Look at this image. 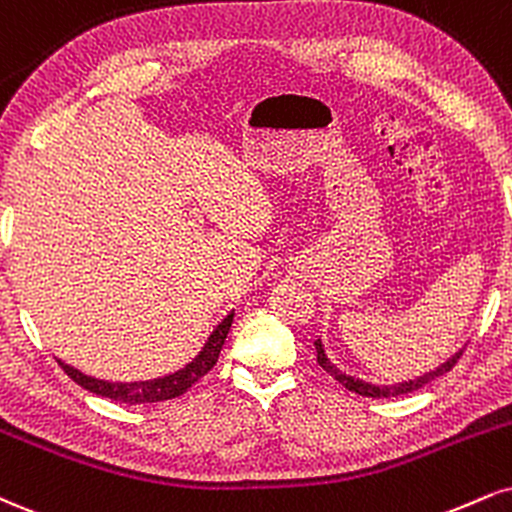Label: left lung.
Returning a JSON list of instances; mask_svg holds the SVG:
<instances>
[{"instance_id":"left-lung-1","label":"left lung","mask_w":512,"mask_h":512,"mask_svg":"<svg viewBox=\"0 0 512 512\" xmlns=\"http://www.w3.org/2000/svg\"><path fill=\"white\" fill-rule=\"evenodd\" d=\"M315 348H317V362H319V367L324 369V372H329L331 377H334L341 386H346L348 391L360 393V396H367V398H393V396H403V393H412V391L422 389V386L429 384L432 379L441 377V374H446V372H451L455 362H458L460 355H463V350H458V353H455L453 357H448V360L443 362L441 367H436V369H432V372L422 374V377H417V379L403 381V384H393V386H377V384H367V381L348 377V374L338 372V369L329 362V357H326L324 348H322V341H319V338L315 341Z\"/></svg>"}]
</instances>
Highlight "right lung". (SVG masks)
<instances>
[{"label": "right lung", "mask_w": 512, "mask_h": 512, "mask_svg": "<svg viewBox=\"0 0 512 512\" xmlns=\"http://www.w3.org/2000/svg\"><path fill=\"white\" fill-rule=\"evenodd\" d=\"M231 322H233V312L231 315H226L224 322H221L217 329L212 331V336H209L205 348L200 350V355H197L190 365H186L183 369H178V372L169 374V377H162V379L131 381V384H121V381H102V379L88 377V374L78 372L76 367L64 365L61 360H59V365L73 381H76L78 386H83L85 391L97 393V396H102V398L119 400V403H128V405L159 403V400H171V398L183 396V393H186L197 379L205 377L209 369L217 365L221 346H224L226 336H229Z\"/></svg>", "instance_id": "right-lung-1"}]
</instances>
